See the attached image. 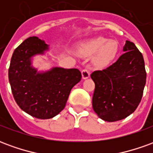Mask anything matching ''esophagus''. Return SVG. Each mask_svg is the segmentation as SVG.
<instances>
[{
    "instance_id": "esophagus-1",
    "label": "esophagus",
    "mask_w": 153,
    "mask_h": 153,
    "mask_svg": "<svg viewBox=\"0 0 153 153\" xmlns=\"http://www.w3.org/2000/svg\"><path fill=\"white\" fill-rule=\"evenodd\" d=\"M90 76V72L89 70L88 69H83L82 70V77H83V79H86L88 78H89Z\"/></svg>"
}]
</instances>
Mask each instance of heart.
<instances>
[{"mask_svg":"<svg viewBox=\"0 0 153 153\" xmlns=\"http://www.w3.org/2000/svg\"><path fill=\"white\" fill-rule=\"evenodd\" d=\"M117 51V42L102 37L91 39L83 44L79 49V53L83 56H89L97 53L94 58V64L99 68L107 66L115 59Z\"/></svg>","mask_w":153,"mask_h":153,"instance_id":"b5f03b06","label":"heart"}]
</instances>
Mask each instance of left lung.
<instances>
[{"label":"left lung","mask_w":153,"mask_h":153,"mask_svg":"<svg viewBox=\"0 0 153 153\" xmlns=\"http://www.w3.org/2000/svg\"><path fill=\"white\" fill-rule=\"evenodd\" d=\"M123 51L115 63L91 74L95 83L93 108L105 121L126 118L138 107L143 93L147 74L143 55L129 41Z\"/></svg>","instance_id":"1"}]
</instances>
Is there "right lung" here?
<instances>
[{"instance_id":"right-lung-1","label":"right lung","mask_w":153,"mask_h":153,"mask_svg":"<svg viewBox=\"0 0 153 153\" xmlns=\"http://www.w3.org/2000/svg\"><path fill=\"white\" fill-rule=\"evenodd\" d=\"M49 46L38 37L27 38L12 55L9 82L15 102L25 112L46 120L65 108L70 91L82 78L78 69L54 67L38 72L32 65V57L43 55Z\"/></svg>"}]
</instances>
